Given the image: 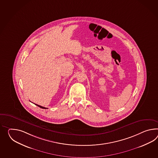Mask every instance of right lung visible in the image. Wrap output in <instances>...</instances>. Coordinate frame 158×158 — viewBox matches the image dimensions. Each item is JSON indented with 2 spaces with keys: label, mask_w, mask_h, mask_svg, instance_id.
<instances>
[{
  "label": "right lung",
  "mask_w": 158,
  "mask_h": 158,
  "mask_svg": "<svg viewBox=\"0 0 158 158\" xmlns=\"http://www.w3.org/2000/svg\"><path fill=\"white\" fill-rule=\"evenodd\" d=\"M35 105L38 106V107H39L42 108H43V109H46V108H47L44 107H42V106H39V105H38V104H35Z\"/></svg>",
  "instance_id": "add662e5"
}]
</instances>
